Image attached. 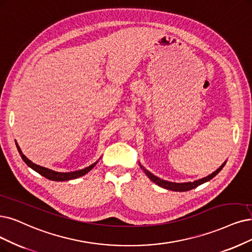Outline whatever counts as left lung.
<instances>
[{
	"label": "left lung",
	"mask_w": 252,
	"mask_h": 252,
	"mask_svg": "<svg viewBox=\"0 0 252 252\" xmlns=\"http://www.w3.org/2000/svg\"><path fill=\"white\" fill-rule=\"evenodd\" d=\"M226 162V161H225ZM225 162L222 163V165H221L219 168H217L214 173H212L211 175L203 178V179H199V180H196L194 181V182H186V183H175V182H168V181H165V180H162L160 179L156 176H154L153 174H151L149 170H147L143 165H140V167H142V169L145 172V174L149 177L150 180H152L154 183H156L158 186L162 187V188H165V189H168V190H173V191H180V192H182V191H188V190H191L193 189L199 185H202L206 182H208V181H210L211 179H213L221 169L223 168V166L225 165Z\"/></svg>",
	"instance_id": "left-lung-1"
}]
</instances>
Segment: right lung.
<instances>
[{"label":"right lung","mask_w":252,"mask_h":252,"mask_svg":"<svg viewBox=\"0 0 252 252\" xmlns=\"http://www.w3.org/2000/svg\"><path fill=\"white\" fill-rule=\"evenodd\" d=\"M16 145V148L18 150V153L19 155L22 156L23 160L26 162V164L28 166L31 167L32 169H34L35 172H37L38 174H40L41 176H43L44 178L48 179V180H52V181H68V180H73V179H76V178H79L82 176H85L86 174H88L90 170H91L96 164L98 161H96L95 163L91 164L90 166L84 168V169H79V170H75V172H70V173H60V172H55V170H52L49 168H46V167H43V166H40L38 164H35L33 163L31 160H29L22 152L21 148H19V146L17 145V143H15Z\"/></svg>","instance_id":"1"}]
</instances>
